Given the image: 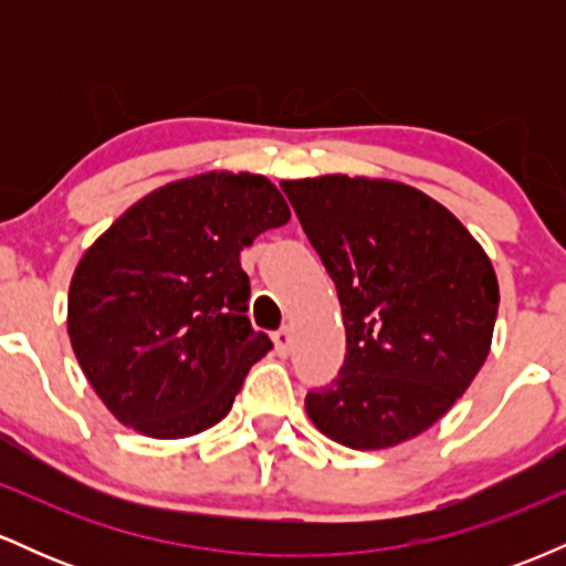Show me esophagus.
<instances>
[{
	"label": "esophagus",
	"instance_id": "1",
	"mask_svg": "<svg viewBox=\"0 0 566 566\" xmlns=\"http://www.w3.org/2000/svg\"><path fill=\"white\" fill-rule=\"evenodd\" d=\"M274 346H276V354H279V356H287V354H290V348H292V333H290V327L276 329V333H274Z\"/></svg>",
	"mask_w": 566,
	"mask_h": 566
}]
</instances>
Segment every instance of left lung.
I'll return each instance as SVG.
<instances>
[{
    "instance_id": "left-lung-1",
    "label": "left lung",
    "mask_w": 566,
    "mask_h": 566,
    "mask_svg": "<svg viewBox=\"0 0 566 566\" xmlns=\"http://www.w3.org/2000/svg\"><path fill=\"white\" fill-rule=\"evenodd\" d=\"M335 282L346 359L305 396L337 444L382 450L431 428L490 354L497 279L465 226L418 188L322 175L284 180Z\"/></svg>"
}]
</instances>
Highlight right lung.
<instances>
[{
	"instance_id": "add662e5",
	"label": "right lung",
	"mask_w": 566,
	"mask_h": 566,
	"mask_svg": "<svg viewBox=\"0 0 566 566\" xmlns=\"http://www.w3.org/2000/svg\"><path fill=\"white\" fill-rule=\"evenodd\" d=\"M290 220L263 175L210 172L157 188L84 252L69 337L119 423L154 439L207 431L274 343L252 329L239 252Z\"/></svg>"
}]
</instances>
